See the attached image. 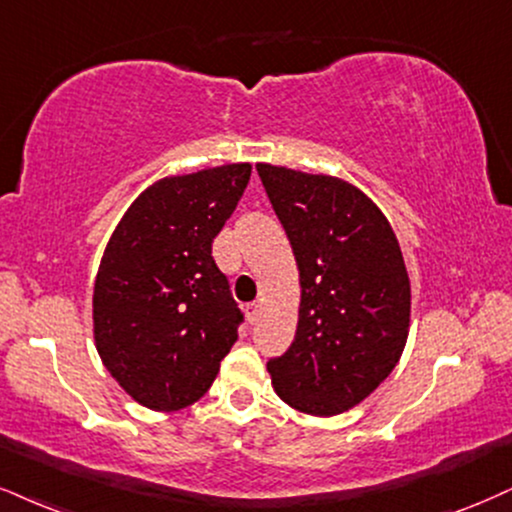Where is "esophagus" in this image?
Wrapping results in <instances>:
<instances>
[{
	"label": "esophagus",
	"instance_id": "1",
	"mask_svg": "<svg viewBox=\"0 0 512 512\" xmlns=\"http://www.w3.org/2000/svg\"><path fill=\"white\" fill-rule=\"evenodd\" d=\"M258 315H261V304H249V306H246V320H249L251 325L256 323Z\"/></svg>",
	"mask_w": 512,
	"mask_h": 512
}]
</instances>
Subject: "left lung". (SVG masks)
Returning <instances> with one entry per match:
<instances>
[{"instance_id": "8db88e82", "label": "left lung", "mask_w": 512, "mask_h": 512, "mask_svg": "<svg viewBox=\"0 0 512 512\" xmlns=\"http://www.w3.org/2000/svg\"><path fill=\"white\" fill-rule=\"evenodd\" d=\"M299 268V323L268 363L275 394L306 415L358 406L399 363L410 280L399 239L368 194L342 178L256 163Z\"/></svg>"}]
</instances>
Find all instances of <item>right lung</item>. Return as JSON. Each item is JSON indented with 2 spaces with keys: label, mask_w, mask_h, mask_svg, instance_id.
<instances>
[{
  "label": "right lung",
  "mask_w": 512,
  "mask_h": 512,
  "mask_svg": "<svg viewBox=\"0 0 512 512\" xmlns=\"http://www.w3.org/2000/svg\"><path fill=\"white\" fill-rule=\"evenodd\" d=\"M251 163L156 180L106 244L92 294L94 346L111 377L159 413L211 389L242 323L211 244L249 185Z\"/></svg>",
  "instance_id": "add662e5"
}]
</instances>
